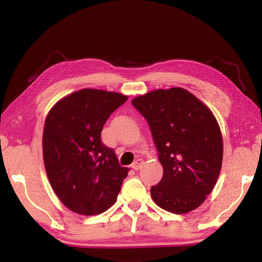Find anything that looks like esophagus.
Returning a JSON list of instances; mask_svg holds the SVG:
<instances>
[{
  "label": "esophagus",
  "mask_w": 262,
  "mask_h": 262,
  "mask_svg": "<svg viewBox=\"0 0 262 262\" xmlns=\"http://www.w3.org/2000/svg\"><path fill=\"white\" fill-rule=\"evenodd\" d=\"M142 164H143V162H142L141 161V159H139V161H136L134 164H133V165H132V167L133 168H134V170L135 171H139L140 170V168L142 167Z\"/></svg>",
  "instance_id": "esophagus-1"
}]
</instances>
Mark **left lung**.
Wrapping results in <instances>:
<instances>
[{"label":"left lung","mask_w":262,"mask_h":262,"mask_svg":"<svg viewBox=\"0 0 262 262\" xmlns=\"http://www.w3.org/2000/svg\"><path fill=\"white\" fill-rule=\"evenodd\" d=\"M132 104L147 119L163 166L150 189L157 206L173 214L196 209L211 193L223 161V139L214 113L183 88L158 89Z\"/></svg>","instance_id":"8db88e82"}]
</instances>
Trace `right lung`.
Wrapping results in <instances>:
<instances>
[{
  "label": "right lung",
  "mask_w": 262,
  "mask_h": 262,
  "mask_svg": "<svg viewBox=\"0 0 262 262\" xmlns=\"http://www.w3.org/2000/svg\"><path fill=\"white\" fill-rule=\"evenodd\" d=\"M126 95L82 89L61 98L48 112L42 134V156L53 190L79 215L101 214L117 201L129 168L101 142L111 113Z\"/></svg>",
  "instance_id": "add662e5"
}]
</instances>
